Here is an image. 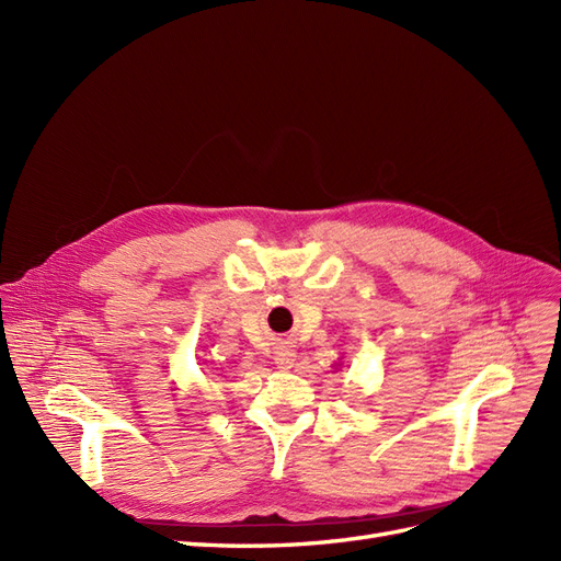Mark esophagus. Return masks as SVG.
<instances>
[{
    "label": "esophagus",
    "mask_w": 561,
    "mask_h": 561,
    "mask_svg": "<svg viewBox=\"0 0 561 561\" xmlns=\"http://www.w3.org/2000/svg\"><path fill=\"white\" fill-rule=\"evenodd\" d=\"M295 346L290 344V342H280L278 346H276V355H274V360H276V365L280 367V369H290L293 367V363H295Z\"/></svg>",
    "instance_id": "obj_1"
}]
</instances>
